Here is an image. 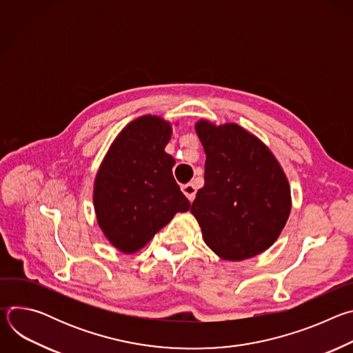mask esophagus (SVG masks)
Segmentation results:
<instances>
[{
	"instance_id": "1",
	"label": "esophagus",
	"mask_w": 353,
	"mask_h": 353,
	"mask_svg": "<svg viewBox=\"0 0 353 353\" xmlns=\"http://www.w3.org/2000/svg\"><path fill=\"white\" fill-rule=\"evenodd\" d=\"M181 191L184 192V195L190 199V201H192L194 198H195V185L194 184H191V183H188V184H184V185H181Z\"/></svg>"
}]
</instances>
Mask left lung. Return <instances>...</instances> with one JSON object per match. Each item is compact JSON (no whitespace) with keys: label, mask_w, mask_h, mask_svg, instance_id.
Listing matches in <instances>:
<instances>
[{"label":"left lung","mask_w":353,"mask_h":353,"mask_svg":"<svg viewBox=\"0 0 353 353\" xmlns=\"http://www.w3.org/2000/svg\"><path fill=\"white\" fill-rule=\"evenodd\" d=\"M204 146L205 184L191 205L219 257L240 261L271 247L290 212V188L271 150L237 124L195 125Z\"/></svg>","instance_id":"obj_1"}]
</instances>
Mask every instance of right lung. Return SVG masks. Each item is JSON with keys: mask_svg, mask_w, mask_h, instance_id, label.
<instances>
[{"mask_svg": "<svg viewBox=\"0 0 353 353\" xmlns=\"http://www.w3.org/2000/svg\"><path fill=\"white\" fill-rule=\"evenodd\" d=\"M170 135L163 119L139 117L119 134L97 172V223L123 253H135L177 212L190 210L173 177L174 159L165 152Z\"/></svg>", "mask_w": 353, "mask_h": 353, "instance_id": "add662e5", "label": "right lung"}]
</instances>
